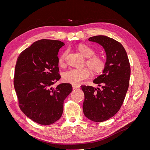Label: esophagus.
I'll list each match as a JSON object with an SVG mask.
<instances>
[{"label":"esophagus","instance_id":"esophagus-1","mask_svg":"<svg viewBox=\"0 0 150 150\" xmlns=\"http://www.w3.org/2000/svg\"><path fill=\"white\" fill-rule=\"evenodd\" d=\"M72 88H73V89L79 88H80V86H79V85H74V84H72Z\"/></svg>","mask_w":150,"mask_h":150}]
</instances>
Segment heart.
<instances>
[{
  "label": "heart",
  "mask_w": 150,
  "mask_h": 150,
  "mask_svg": "<svg viewBox=\"0 0 150 150\" xmlns=\"http://www.w3.org/2000/svg\"><path fill=\"white\" fill-rule=\"evenodd\" d=\"M79 52L82 55L88 58L86 60V64L90 68L94 73H99L101 72L105 66V62L102 58L94 56L95 51L91 47L85 44H80L78 47ZM67 51L63 52L59 59V65L63 66L64 65ZM91 72L88 68L82 69H71L65 72L63 74V80L65 82L69 83L74 85H79L83 81L89 78Z\"/></svg>",
  "instance_id": "b5f03b06"
}]
</instances>
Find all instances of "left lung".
Returning <instances> with one entry per match:
<instances>
[{
    "label": "left lung",
    "instance_id": "left-lung-1",
    "mask_svg": "<svg viewBox=\"0 0 150 150\" xmlns=\"http://www.w3.org/2000/svg\"><path fill=\"white\" fill-rule=\"evenodd\" d=\"M88 40L101 45L106 59L102 74L93 81L101 89L81 86L84 94L83 112L91 121H105L116 114L124 101L129 86V62L124 47L116 40L106 35L93 36Z\"/></svg>",
    "mask_w": 150,
    "mask_h": 150
}]
</instances>
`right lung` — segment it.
Masks as SVG:
<instances>
[{"instance_id":"add662e5","label":"right lung","mask_w":150,"mask_h":150,"mask_svg":"<svg viewBox=\"0 0 150 150\" xmlns=\"http://www.w3.org/2000/svg\"><path fill=\"white\" fill-rule=\"evenodd\" d=\"M64 44L60 40H38L22 51L16 62L13 85L19 107L40 125L60 119L64 99L72 90L69 83L52 86L61 78L57 54Z\"/></svg>"}]
</instances>
